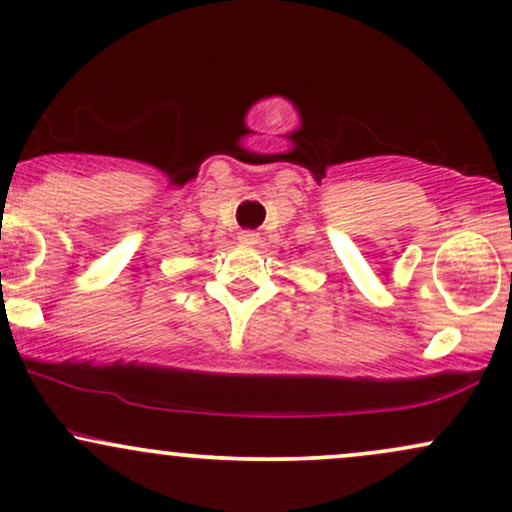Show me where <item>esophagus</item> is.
<instances>
[{"label":"esophagus","mask_w":512,"mask_h":512,"mask_svg":"<svg viewBox=\"0 0 512 512\" xmlns=\"http://www.w3.org/2000/svg\"><path fill=\"white\" fill-rule=\"evenodd\" d=\"M238 240L243 245H257V243H260V233H257V231H240Z\"/></svg>","instance_id":"obj_1"}]
</instances>
